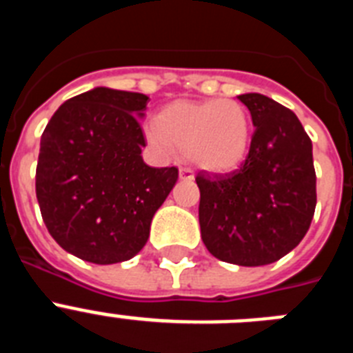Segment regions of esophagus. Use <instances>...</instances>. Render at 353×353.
I'll return each instance as SVG.
<instances>
[{
	"label": "esophagus",
	"instance_id": "esophagus-1",
	"mask_svg": "<svg viewBox=\"0 0 353 353\" xmlns=\"http://www.w3.org/2000/svg\"><path fill=\"white\" fill-rule=\"evenodd\" d=\"M180 179L182 180H192L194 179V173H192L191 168H180Z\"/></svg>",
	"mask_w": 353,
	"mask_h": 353
}]
</instances>
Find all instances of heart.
<instances>
[{"mask_svg": "<svg viewBox=\"0 0 353 353\" xmlns=\"http://www.w3.org/2000/svg\"><path fill=\"white\" fill-rule=\"evenodd\" d=\"M146 136L161 148L187 152L201 170L221 173L244 159L251 141V117L236 101L174 102L159 114V123H150Z\"/></svg>", "mask_w": 353, "mask_h": 353, "instance_id": "1", "label": "heart"}]
</instances>
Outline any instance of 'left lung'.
Masks as SVG:
<instances>
[{"label":"left lung","mask_w":353,"mask_h":353,"mask_svg":"<svg viewBox=\"0 0 353 353\" xmlns=\"http://www.w3.org/2000/svg\"><path fill=\"white\" fill-rule=\"evenodd\" d=\"M251 111L249 154L230 173L199 171V228L212 256L269 265L304 239L316 207L313 145L293 111L260 93L239 95Z\"/></svg>","instance_id":"8db88e82"}]
</instances>
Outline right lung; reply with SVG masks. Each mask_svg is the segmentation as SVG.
I'll list each match as a JSON object with an SVG mask.
<instances>
[{
    "instance_id": "obj_1",
    "label": "right lung",
    "mask_w": 353,
    "mask_h": 353,
    "mask_svg": "<svg viewBox=\"0 0 353 353\" xmlns=\"http://www.w3.org/2000/svg\"><path fill=\"white\" fill-rule=\"evenodd\" d=\"M143 93L93 88L58 108L40 139L35 191L52 239L84 261L130 260L146 244L179 168H150Z\"/></svg>"
}]
</instances>
